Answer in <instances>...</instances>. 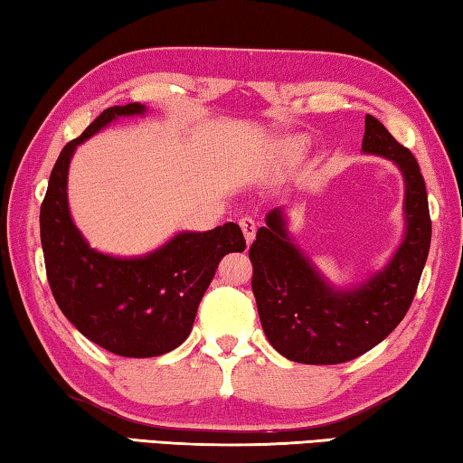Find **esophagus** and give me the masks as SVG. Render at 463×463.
Segmentation results:
<instances>
[{"label": "esophagus", "instance_id": "1", "mask_svg": "<svg viewBox=\"0 0 463 463\" xmlns=\"http://www.w3.org/2000/svg\"><path fill=\"white\" fill-rule=\"evenodd\" d=\"M239 226H241V231H243V234H245L247 245H251L253 239H255V232H258V224H255V220L245 216V218L239 220Z\"/></svg>", "mask_w": 463, "mask_h": 463}]
</instances>
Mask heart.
<instances>
[{"mask_svg":"<svg viewBox=\"0 0 463 463\" xmlns=\"http://www.w3.org/2000/svg\"><path fill=\"white\" fill-rule=\"evenodd\" d=\"M295 158H297V146L295 144L284 146L282 154H280V156H278L276 166H288V165L295 163Z\"/></svg>","mask_w":463,"mask_h":463,"instance_id":"obj_1","label":"heart"}]
</instances>
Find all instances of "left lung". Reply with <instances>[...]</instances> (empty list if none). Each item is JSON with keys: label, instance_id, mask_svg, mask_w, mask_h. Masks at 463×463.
<instances>
[{"label": "left lung", "instance_id": "1", "mask_svg": "<svg viewBox=\"0 0 463 463\" xmlns=\"http://www.w3.org/2000/svg\"><path fill=\"white\" fill-rule=\"evenodd\" d=\"M363 152L392 160L403 177V239L383 268L346 288L332 284L290 237L284 208L269 212L249 249L261 327L288 361L337 364L364 354L398 327L420 282L430 247L420 166L373 115Z\"/></svg>", "mask_w": 463, "mask_h": 463}]
</instances>
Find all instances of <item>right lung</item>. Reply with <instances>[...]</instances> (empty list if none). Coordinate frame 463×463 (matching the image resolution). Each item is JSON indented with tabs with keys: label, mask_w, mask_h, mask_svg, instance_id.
<instances>
[{
	"label": "right lung",
	"mask_w": 463,
	"mask_h": 463,
	"mask_svg": "<svg viewBox=\"0 0 463 463\" xmlns=\"http://www.w3.org/2000/svg\"><path fill=\"white\" fill-rule=\"evenodd\" d=\"M146 113L148 109L139 102L105 109L82 136L65 144L41 205L47 278L61 313L88 340L128 358L160 356L181 346L192 334L220 260L245 249L243 232L234 222L205 232L181 231L136 258L102 253L84 239L68 202L73 152L121 117Z\"/></svg>",
	"instance_id": "1"
}]
</instances>
